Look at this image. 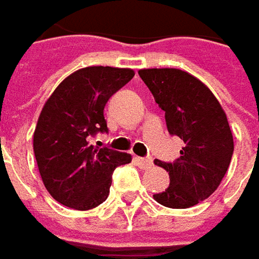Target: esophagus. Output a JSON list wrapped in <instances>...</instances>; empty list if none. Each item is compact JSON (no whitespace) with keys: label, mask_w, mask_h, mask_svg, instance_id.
I'll use <instances>...</instances> for the list:
<instances>
[{"label":"esophagus","mask_w":259,"mask_h":259,"mask_svg":"<svg viewBox=\"0 0 259 259\" xmlns=\"http://www.w3.org/2000/svg\"><path fill=\"white\" fill-rule=\"evenodd\" d=\"M138 162L141 163L143 168H151L153 165V159L151 156H146V158H138Z\"/></svg>","instance_id":"34e87169"}]
</instances>
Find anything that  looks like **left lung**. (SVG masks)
I'll use <instances>...</instances> for the list:
<instances>
[{
    "label": "left lung",
    "mask_w": 259,
    "mask_h": 259,
    "mask_svg": "<svg viewBox=\"0 0 259 259\" xmlns=\"http://www.w3.org/2000/svg\"><path fill=\"white\" fill-rule=\"evenodd\" d=\"M139 76L165 111L169 135L184 142L174 162L155 161L169 172V186L153 198L165 207L188 208L211 196L225 177L233 136L218 98L196 76L174 68L141 69Z\"/></svg>",
    "instance_id": "left-lung-1"
}]
</instances>
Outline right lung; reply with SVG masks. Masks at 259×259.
I'll return each mask as SVG.
<instances>
[{
	"label": "right lung",
	"mask_w": 259,
	"mask_h": 259,
	"mask_svg": "<svg viewBox=\"0 0 259 259\" xmlns=\"http://www.w3.org/2000/svg\"><path fill=\"white\" fill-rule=\"evenodd\" d=\"M133 76L126 68H82L65 78L41 108L34 156L46 190L63 206L97 207L108 197L113 171L132 161L129 153L91 145V138L107 133L104 107Z\"/></svg>",
	"instance_id": "right-lung-1"
}]
</instances>
